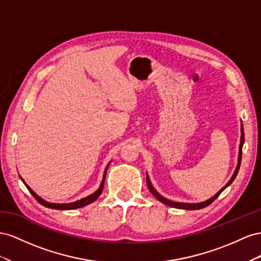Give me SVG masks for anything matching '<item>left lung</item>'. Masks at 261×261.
Instances as JSON below:
<instances>
[{
  "instance_id": "left-lung-1",
  "label": "left lung",
  "mask_w": 261,
  "mask_h": 261,
  "mask_svg": "<svg viewBox=\"0 0 261 261\" xmlns=\"http://www.w3.org/2000/svg\"><path fill=\"white\" fill-rule=\"evenodd\" d=\"M244 141H245V137H244V129H243V124H242V136H241V144H240V155H238V164H237V167H236V169H235V172H234L232 178H230L229 181L224 186V187H223L214 197H212V198L209 199V200L204 201V202H201V203H182V202H174V201H170V200H167V199H165V198H163V197H162L161 195H159V193L156 192V190L153 188V186H152V184H151V181H150V178H148V176H146L147 187H148V189H150V191L152 192V195H153L156 199L160 200L161 202H163L164 204H166V205H169V206H172V207H177V209H185V210H199V209H202V207H205V206H207L209 204H211V203L213 202V201L221 195V192H222L223 190H224V189L227 187V186H229L230 184H232L233 180L235 179V177H236V175H237V173H238V170H240V166H241V162H242V150H243Z\"/></svg>"
}]
</instances>
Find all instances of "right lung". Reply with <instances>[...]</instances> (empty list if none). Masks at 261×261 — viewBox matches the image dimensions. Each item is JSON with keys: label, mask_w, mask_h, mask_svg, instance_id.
<instances>
[{"label": "right lung", "mask_w": 261, "mask_h": 261, "mask_svg": "<svg viewBox=\"0 0 261 261\" xmlns=\"http://www.w3.org/2000/svg\"><path fill=\"white\" fill-rule=\"evenodd\" d=\"M108 166H109V164H108L106 169H105V173H103L102 181H101V184H100V187L97 189V191H95L94 193H92L91 196L85 197V198L81 199V200H79V201H75V202H71V203H63V204H61V203H50V202H47V201H44V200L41 199L39 196H37L36 193L25 184V181H24L23 179H21V177H20V179L23 180V182L26 185V187H27V189L29 190V192L32 193V195L34 196V198H35L37 201H38V202H39L41 205L50 207V209H56V210H73V209H79V207L85 206V205H87V204H89V203L94 202V201L101 195V191H102V188H103V184H105V178H106V173H107Z\"/></svg>", "instance_id": "right-lung-1"}]
</instances>
